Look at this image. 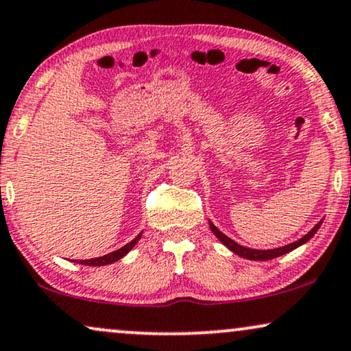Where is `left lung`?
Listing matches in <instances>:
<instances>
[{
  "instance_id": "obj_1",
  "label": "left lung",
  "mask_w": 351,
  "mask_h": 351,
  "mask_svg": "<svg viewBox=\"0 0 351 351\" xmlns=\"http://www.w3.org/2000/svg\"><path fill=\"white\" fill-rule=\"evenodd\" d=\"M321 223H322V221L317 223L316 226L313 228V230H311L310 232H308L306 236H303L302 239H298L297 242H293V244H289V245L279 247V249H273V250H254V249H247V247H242V245L237 244V242H234L232 239H230V237H228V236H224L221 231H218V228L215 226V224L210 223V228H212L213 234L217 236L218 239L221 241L223 244L228 247V249L234 252V254H237L239 256H244V258H249V260L266 261V260H273V258H276V256H281V255H284V254H287V252H291V250H293V249H297V247H300L302 244H305V242L310 241L311 237L316 234V231L319 230Z\"/></svg>"
}]
</instances>
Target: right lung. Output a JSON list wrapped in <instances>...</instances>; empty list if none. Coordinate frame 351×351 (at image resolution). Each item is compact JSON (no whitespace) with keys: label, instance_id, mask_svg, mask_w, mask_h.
<instances>
[{"label":"right lung","instance_id":"add662e5","mask_svg":"<svg viewBox=\"0 0 351 351\" xmlns=\"http://www.w3.org/2000/svg\"><path fill=\"white\" fill-rule=\"evenodd\" d=\"M139 237H141V234L134 237V239H133L132 242H130V244L123 245V247H121V249L115 250V252H112V254H107V255H104V256H99V258H91V260H80V263H82V265H88V266H102V265H110V263H114V261L120 260L121 256H125V255H127L128 252L132 250L134 245H136V242L139 241Z\"/></svg>","mask_w":351,"mask_h":351}]
</instances>
